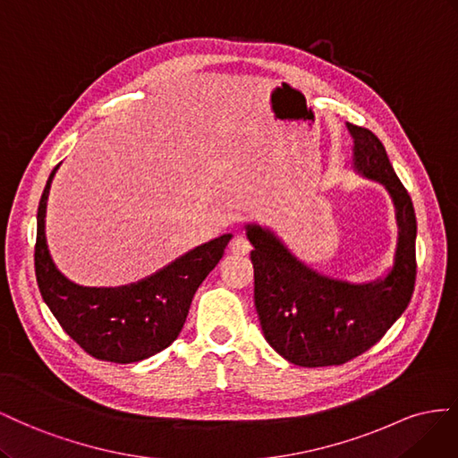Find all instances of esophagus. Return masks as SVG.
<instances>
[{"instance_id": "1", "label": "esophagus", "mask_w": 458, "mask_h": 458, "mask_svg": "<svg viewBox=\"0 0 458 458\" xmlns=\"http://www.w3.org/2000/svg\"><path fill=\"white\" fill-rule=\"evenodd\" d=\"M230 251L233 255H247L251 251V243L245 236H242V233H236L233 240L230 242Z\"/></svg>"}]
</instances>
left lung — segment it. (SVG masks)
<instances>
[{"label": "left lung", "mask_w": 458, "mask_h": 458, "mask_svg": "<svg viewBox=\"0 0 458 458\" xmlns=\"http://www.w3.org/2000/svg\"><path fill=\"white\" fill-rule=\"evenodd\" d=\"M351 168L382 184L395 211L397 240L391 267L370 282L334 278L297 259L276 232L247 222L255 268V309L268 345L305 369L359 357L382 339L407 309L416 276V216L411 195L370 130L347 123Z\"/></svg>", "instance_id": "left-lung-1"}]
</instances>
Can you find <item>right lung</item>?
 I'll return each instance as SVG.
<instances>
[{
  "label": "right lung",
  "mask_w": 458,
  "mask_h": 458,
  "mask_svg": "<svg viewBox=\"0 0 458 458\" xmlns=\"http://www.w3.org/2000/svg\"><path fill=\"white\" fill-rule=\"evenodd\" d=\"M51 171L38 205L34 247L36 280L46 305L74 342L91 357L138 362L166 349L186 322L191 299L225 255L232 233L193 247L149 276L116 287H89L69 280L51 259L46 240Z\"/></svg>",
  "instance_id": "1"
}]
</instances>
